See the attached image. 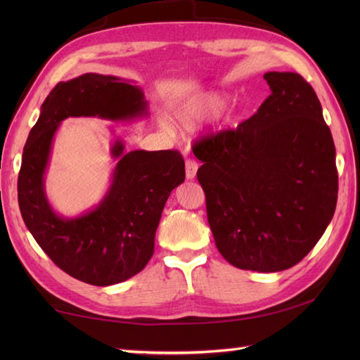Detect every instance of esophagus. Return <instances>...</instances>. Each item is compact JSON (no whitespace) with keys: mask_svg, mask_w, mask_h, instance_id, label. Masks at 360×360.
<instances>
[{"mask_svg":"<svg viewBox=\"0 0 360 360\" xmlns=\"http://www.w3.org/2000/svg\"><path fill=\"white\" fill-rule=\"evenodd\" d=\"M196 172H198V162L193 159H187L186 160V176L187 179H195L196 178Z\"/></svg>","mask_w":360,"mask_h":360,"instance_id":"1","label":"esophagus"}]
</instances>
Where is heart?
Masks as SVG:
<instances>
[{"label": "heart", "instance_id": "b5f03b06", "mask_svg": "<svg viewBox=\"0 0 360 360\" xmlns=\"http://www.w3.org/2000/svg\"><path fill=\"white\" fill-rule=\"evenodd\" d=\"M226 97L218 93H198L173 105L172 119L176 127L193 129L226 106Z\"/></svg>", "mask_w": 360, "mask_h": 360}]
</instances>
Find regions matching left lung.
<instances>
[{
	"label": "left lung",
	"mask_w": 360,
	"mask_h": 360,
	"mask_svg": "<svg viewBox=\"0 0 360 360\" xmlns=\"http://www.w3.org/2000/svg\"><path fill=\"white\" fill-rule=\"evenodd\" d=\"M271 96L250 119L195 142L213 238L232 266L289 269L338 204L335 147L322 105L297 72H266Z\"/></svg>",
	"instance_id": "left-lung-1"
}]
</instances>
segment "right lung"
<instances>
[{
    "label": "right lung",
    "mask_w": 360,
    "mask_h": 360,
    "mask_svg": "<svg viewBox=\"0 0 360 360\" xmlns=\"http://www.w3.org/2000/svg\"><path fill=\"white\" fill-rule=\"evenodd\" d=\"M145 116L148 103L139 86L114 75L83 74L51 91L22 150L18 204L25 224L60 269L88 285H116L147 266L164 205L184 182L186 164L176 150L127 153L117 139L111 156L119 162L108 192L93 210L65 218L44 192L53 136L68 117L124 122Z\"/></svg>",
    "instance_id": "1"
}]
</instances>
